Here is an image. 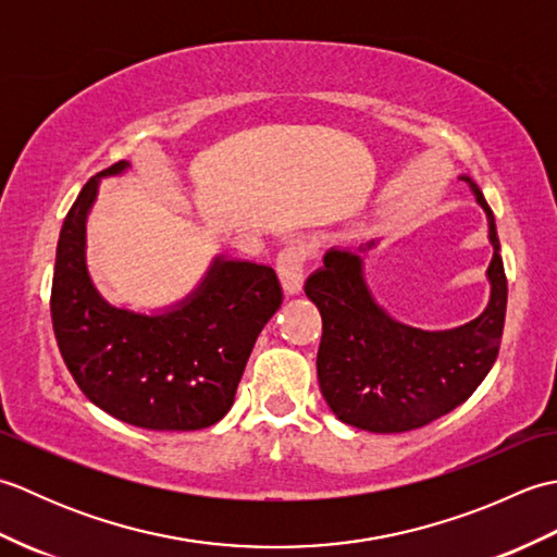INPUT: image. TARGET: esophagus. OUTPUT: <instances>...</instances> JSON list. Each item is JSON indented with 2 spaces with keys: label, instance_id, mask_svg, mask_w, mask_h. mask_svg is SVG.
Segmentation results:
<instances>
[{
  "label": "esophagus",
  "instance_id": "1",
  "mask_svg": "<svg viewBox=\"0 0 557 557\" xmlns=\"http://www.w3.org/2000/svg\"><path fill=\"white\" fill-rule=\"evenodd\" d=\"M306 260H309V246L304 242H292L277 253V275L282 280V287L287 294H299L306 277Z\"/></svg>",
  "mask_w": 557,
  "mask_h": 557
}]
</instances>
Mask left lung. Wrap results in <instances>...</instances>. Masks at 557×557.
<instances>
[{
    "label": "left lung",
    "instance_id": "1",
    "mask_svg": "<svg viewBox=\"0 0 557 557\" xmlns=\"http://www.w3.org/2000/svg\"><path fill=\"white\" fill-rule=\"evenodd\" d=\"M461 180L486 212L493 244L491 299L474 321L435 333L395 321L363 277L361 253L375 242L359 251L330 248L323 268L306 280V297L323 318L318 383L342 423L369 433L421 429L469 399L498 357L507 306L500 242L481 188L469 176Z\"/></svg>",
    "mask_w": 557,
    "mask_h": 557
}]
</instances>
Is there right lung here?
<instances>
[{"mask_svg": "<svg viewBox=\"0 0 557 557\" xmlns=\"http://www.w3.org/2000/svg\"><path fill=\"white\" fill-rule=\"evenodd\" d=\"M112 164L83 186L57 244L52 325L81 393L110 417L148 431H198L234 405L251 349L282 306L270 265L218 256L200 285L158 313L102 297L86 265V220Z\"/></svg>", "mask_w": 557, "mask_h": 557, "instance_id": "1", "label": "right lung"}]
</instances>
